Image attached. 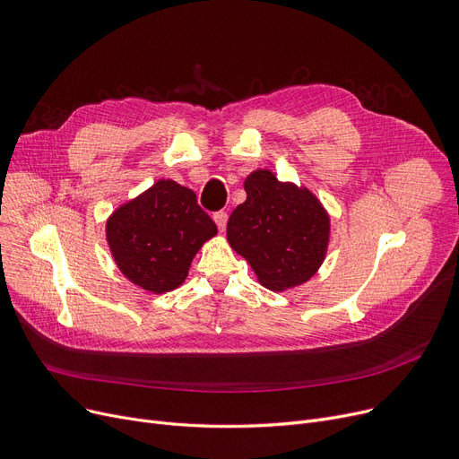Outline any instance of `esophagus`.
Returning <instances> with one entry per match:
<instances>
[{"label": "esophagus", "instance_id": "esophagus-1", "mask_svg": "<svg viewBox=\"0 0 459 459\" xmlns=\"http://www.w3.org/2000/svg\"><path fill=\"white\" fill-rule=\"evenodd\" d=\"M212 221H214V224L219 226L221 231H224V230H226V224H228V212H224V211L214 212V214H212Z\"/></svg>", "mask_w": 459, "mask_h": 459}]
</instances>
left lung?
<instances>
[{
  "mask_svg": "<svg viewBox=\"0 0 459 459\" xmlns=\"http://www.w3.org/2000/svg\"><path fill=\"white\" fill-rule=\"evenodd\" d=\"M245 191L247 202L228 221L230 247L266 289L306 283L326 257L330 214L309 188L278 181L266 169L245 179Z\"/></svg>",
  "mask_w": 459,
  "mask_h": 459,
  "instance_id": "8db88e82",
  "label": "left lung"
}]
</instances>
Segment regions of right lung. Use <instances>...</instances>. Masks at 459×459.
<instances>
[{"instance_id":"add662e5","label":"right lung","mask_w":459,"mask_h":459,"mask_svg":"<svg viewBox=\"0 0 459 459\" xmlns=\"http://www.w3.org/2000/svg\"><path fill=\"white\" fill-rule=\"evenodd\" d=\"M105 235L120 273L141 289L163 294L185 281L217 226L191 188L159 179L111 214Z\"/></svg>"}]
</instances>
